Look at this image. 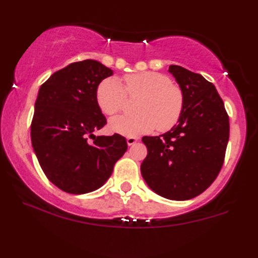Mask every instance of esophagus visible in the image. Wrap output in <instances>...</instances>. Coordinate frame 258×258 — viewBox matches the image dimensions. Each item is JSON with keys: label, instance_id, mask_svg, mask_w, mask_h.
<instances>
[{"label": "esophagus", "instance_id": "esophagus-1", "mask_svg": "<svg viewBox=\"0 0 258 258\" xmlns=\"http://www.w3.org/2000/svg\"><path fill=\"white\" fill-rule=\"evenodd\" d=\"M138 141L137 138H127L126 139V142H127V146H133L135 142Z\"/></svg>", "mask_w": 258, "mask_h": 258}]
</instances>
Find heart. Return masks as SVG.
I'll return each instance as SVG.
<instances>
[{"mask_svg":"<svg viewBox=\"0 0 258 258\" xmlns=\"http://www.w3.org/2000/svg\"><path fill=\"white\" fill-rule=\"evenodd\" d=\"M125 89L116 78H108L99 85L97 101L100 109L113 116L124 108L126 92L131 98H142L138 104L139 116L115 117L109 123L111 132L127 138L158 130H171L180 119L184 106V95L180 87L172 84L163 74L145 72L124 77Z\"/></svg>","mask_w":258,"mask_h":258,"instance_id":"1","label":"heart"}]
</instances>
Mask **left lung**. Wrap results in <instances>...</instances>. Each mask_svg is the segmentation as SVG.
Returning <instances> with one entry per match:
<instances>
[{
  "label": "left lung",
  "instance_id": "1",
  "mask_svg": "<svg viewBox=\"0 0 258 258\" xmlns=\"http://www.w3.org/2000/svg\"><path fill=\"white\" fill-rule=\"evenodd\" d=\"M168 72L182 90L184 106L168 132L142 138L148 155L141 174L161 197L189 200L203 194L221 171L229 141V116L215 86L202 75L176 64Z\"/></svg>",
  "mask_w": 258,
  "mask_h": 258
}]
</instances>
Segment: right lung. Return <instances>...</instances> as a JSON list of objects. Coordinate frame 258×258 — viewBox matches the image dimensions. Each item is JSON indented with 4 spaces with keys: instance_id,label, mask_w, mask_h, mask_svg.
Instances as JSON below:
<instances>
[{
    "instance_id": "obj_1",
    "label": "right lung",
    "mask_w": 258,
    "mask_h": 258,
    "mask_svg": "<svg viewBox=\"0 0 258 258\" xmlns=\"http://www.w3.org/2000/svg\"><path fill=\"white\" fill-rule=\"evenodd\" d=\"M112 74L97 60L78 61L52 74L38 91L30 126L33 149L46 177L68 194L101 187L127 150L119 134L94 135L107 124L98 86Z\"/></svg>"
}]
</instances>
